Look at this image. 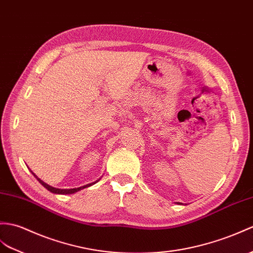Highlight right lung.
Returning <instances> with one entry per match:
<instances>
[{"label":"right lung","mask_w":253,"mask_h":253,"mask_svg":"<svg viewBox=\"0 0 253 253\" xmlns=\"http://www.w3.org/2000/svg\"><path fill=\"white\" fill-rule=\"evenodd\" d=\"M32 172V171H31ZM32 174L34 175L35 177V179H37L41 184H42L45 189H47L48 190L49 192H51V193H54V194H60V195H67V194H73V193H76V192H79V191H81V190H83V189H86V187H89V186H91V185H93L96 183V182H98L99 180H97L96 182H92V183H89V184H86V185H83V186H80V187H75V189H57V187H54V186H50V185H48L47 183H45L44 181H42L41 180L39 177H37V175H35V173L34 172H32Z\"/></svg>","instance_id":"1"}]
</instances>
